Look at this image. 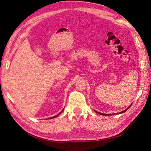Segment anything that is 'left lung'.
<instances>
[{
  "instance_id": "left-lung-1",
  "label": "left lung",
  "mask_w": 151,
  "mask_h": 151,
  "mask_svg": "<svg viewBox=\"0 0 151 151\" xmlns=\"http://www.w3.org/2000/svg\"><path fill=\"white\" fill-rule=\"evenodd\" d=\"M131 105H132V104H131ZM131 105H130V106H129V107H128V108H127L126 109H125L124 111H121L120 113H124L125 111H126L127 110V109H129V108L131 106ZM94 111H95L96 113H97L99 114V115H104V116H109V115H116V114H117V113H113L112 115H111V114H104V113H99V112H98V111H95V110H94Z\"/></svg>"
}]
</instances>
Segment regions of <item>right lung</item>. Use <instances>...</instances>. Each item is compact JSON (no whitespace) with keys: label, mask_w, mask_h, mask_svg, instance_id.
<instances>
[{"label":"right lung","mask_w":151,"mask_h":151,"mask_svg":"<svg viewBox=\"0 0 151 151\" xmlns=\"http://www.w3.org/2000/svg\"><path fill=\"white\" fill-rule=\"evenodd\" d=\"M63 111V109H62V111L61 112H60V113H59L58 114V115H57L56 116H53V117H52V118H48V119H51V118H55V117H57V116H59V115H60V114L62 113V112Z\"/></svg>","instance_id":"obj_1"}]
</instances>
